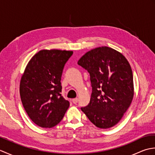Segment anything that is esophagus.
Masks as SVG:
<instances>
[{"instance_id": "esophagus-1", "label": "esophagus", "mask_w": 155, "mask_h": 155, "mask_svg": "<svg viewBox=\"0 0 155 155\" xmlns=\"http://www.w3.org/2000/svg\"><path fill=\"white\" fill-rule=\"evenodd\" d=\"M72 101V103H73L74 104H77L78 103V99L77 98H73Z\"/></svg>"}]
</instances>
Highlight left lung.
<instances>
[{
    "instance_id": "8db88e82",
    "label": "left lung",
    "mask_w": 155,
    "mask_h": 155,
    "mask_svg": "<svg viewBox=\"0 0 155 155\" xmlns=\"http://www.w3.org/2000/svg\"><path fill=\"white\" fill-rule=\"evenodd\" d=\"M78 64L89 72L93 87L90 103L81 108L82 111L98 128L114 127L133 99V76L129 62L120 52L101 47L86 52Z\"/></svg>"
}]
</instances>
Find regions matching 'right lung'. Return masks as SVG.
I'll use <instances>...</instances> for the list:
<instances>
[{"label": "right lung", "mask_w": 155, "mask_h": 155, "mask_svg": "<svg viewBox=\"0 0 155 155\" xmlns=\"http://www.w3.org/2000/svg\"><path fill=\"white\" fill-rule=\"evenodd\" d=\"M73 51L43 49L29 61L20 82L23 107L32 121L42 128L58 124L69 107L61 96V76Z\"/></svg>", "instance_id": "obj_1"}]
</instances>
